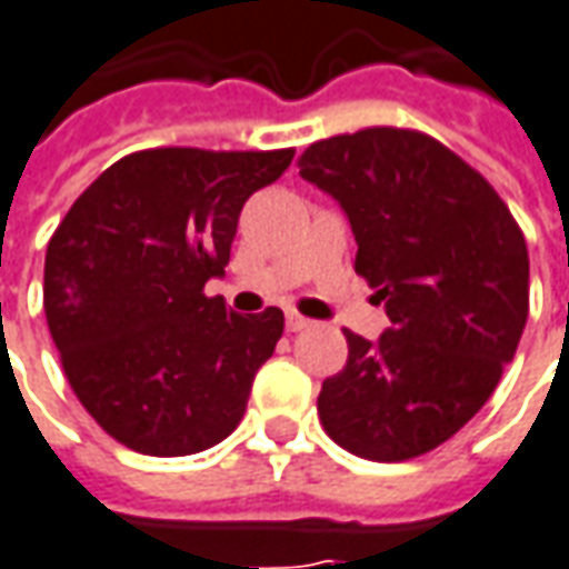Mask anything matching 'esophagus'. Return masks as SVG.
<instances>
[{
    "label": "esophagus",
    "mask_w": 569,
    "mask_h": 569,
    "mask_svg": "<svg viewBox=\"0 0 569 569\" xmlns=\"http://www.w3.org/2000/svg\"><path fill=\"white\" fill-rule=\"evenodd\" d=\"M284 322H288V328H291V331H303V328H309V325H312L307 316H300L297 309H288V312H284Z\"/></svg>",
    "instance_id": "esophagus-1"
}]
</instances>
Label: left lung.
<instances>
[{
	"instance_id": "left-lung-1",
	"label": "left lung",
	"mask_w": 569,
	"mask_h": 569,
	"mask_svg": "<svg viewBox=\"0 0 569 569\" xmlns=\"http://www.w3.org/2000/svg\"><path fill=\"white\" fill-rule=\"evenodd\" d=\"M300 176L356 234V272L390 328L347 335L322 383L325 433L368 461H406L471 421L515 359L530 312V257L496 188L446 144L397 127L309 144Z\"/></svg>"
}]
</instances>
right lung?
Wrapping results in <instances>:
<instances>
[{
	"label": "right lung",
	"instance_id": "add662e5",
	"mask_svg": "<svg viewBox=\"0 0 569 569\" xmlns=\"http://www.w3.org/2000/svg\"><path fill=\"white\" fill-rule=\"evenodd\" d=\"M281 151L148 148L82 191L46 250L42 307L73 393L142 456H194L244 418L284 331L203 284L229 266L244 201L291 167Z\"/></svg>",
	"mask_w": 569,
	"mask_h": 569
}]
</instances>
